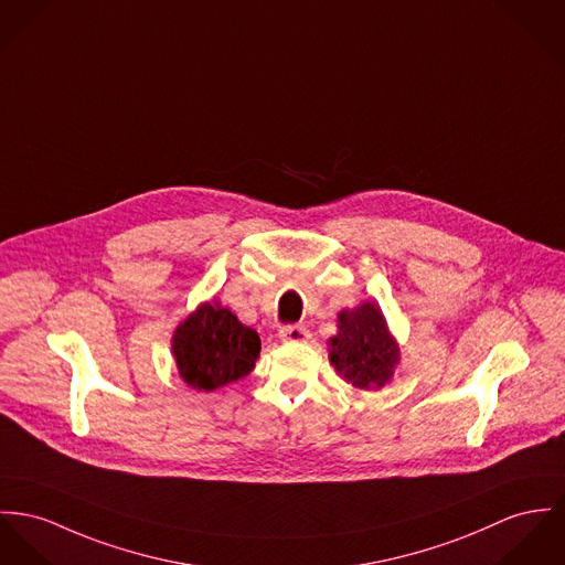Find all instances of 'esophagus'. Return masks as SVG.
<instances>
[{"label": "esophagus", "instance_id": "1", "mask_svg": "<svg viewBox=\"0 0 565 565\" xmlns=\"http://www.w3.org/2000/svg\"><path fill=\"white\" fill-rule=\"evenodd\" d=\"M279 340L281 342H307L309 340V331L303 324H286L279 329Z\"/></svg>", "mask_w": 565, "mask_h": 565}]
</instances>
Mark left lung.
<instances>
[{
    "label": "left lung",
    "instance_id": "obj_1",
    "mask_svg": "<svg viewBox=\"0 0 565 565\" xmlns=\"http://www.w3.org/2000/svg\"><path fill=\"white\" fill-rule=\"evenodd\" d=\"M340 333L331 340V363L359 390H379L393 374L397 348L383 313L372 303L342 311Z\"/></svg>",
    "mask_w": 565,
    "mask_h": 565
}]
</instances>
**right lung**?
I'll return each mask as SVG.
<instances>
[{
	"label": "right lung",
	"instance_id": "obj_1",
	"mask_svg": "<svg viewBox=\"0 0 565 565\" xmlns=\"http://www.w3.org/2000/svg\"><path fill=\"white\" fill-rule=\"evenodd\" d=\"M260 338L221 305H202L175 329L178 372L193 390L215 391L247 376L260 354Z\"/></svg>",
	"mask_w": 565,
	"mask_h": 565
}]
</instances>
